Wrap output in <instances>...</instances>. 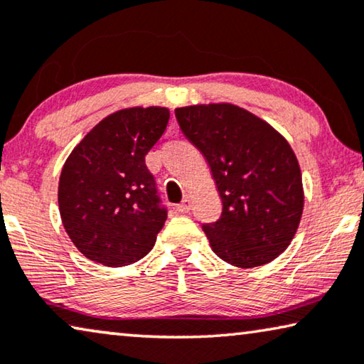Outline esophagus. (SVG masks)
<instances>
[{
  "label": "esophagus",
  "mask_w": 364,
  "mask_h": 364,
  "mask_svg": "<svg viewBox=\"0 0 364 364\" xmlns=\"http://www.w3.org/2000/svg\"><path fill=\"white\" fill-rule=\"evenodd\" d=\"M191 208H192V205H191V200H188V198H186L183 202L177 205V212H181V213H188V212H191Z\"/></svg>",
  "instance_id": "34e87169"
}]
</instances>
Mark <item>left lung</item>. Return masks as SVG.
I'll use <instances>...</instances> for the list:
<instances>
[{"label": "left lung", "instance_id": "left-lung-1", "mask_svg": "<svg viewBox=\"0 0 364 364\" xmlns=\"http://www.w3.org/2000/svg\"><path fill=\"white\" fill-rule=\"evenodd\" d=\"M176 118L207 159L223 203L221 217L202 226L215 255L238 267L276 259L304 210L292 147L266 121L230 103L177 108Z\"/></svg>", "mask_w": 364, "mask_h": 364}]
</instances>
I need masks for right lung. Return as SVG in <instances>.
Here are the masks:
<instances>
[{"instance_id":"obj_1","label":"right lung","mask_w":364,"mask_h":364,"mask_svg":"<svg viewBox=\"0 0 364 364\" xmlns=\"http://www.w3.org/2000/svg\"><path fill=\"white\" fill-rule=\"evenodd\" d=\"M167 123V108L119 109L100 121L65 161L59 182L62 223L90 261L126 266L154 246L167 208L146 154Z\"/></svg>"}]
</instances>
